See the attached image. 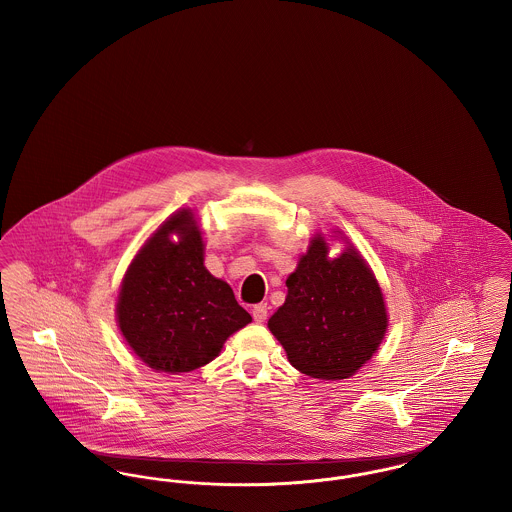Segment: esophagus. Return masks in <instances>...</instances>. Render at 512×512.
I'll return each instance as SVG.
<instances>
[{"instance_id":"esophagus-1","label":"esophagus","mask_w":512,"mask_h":512,"mask_svg":"<svg viewBox=\"0 0 512 512\" xmlns=\"http://www.w3.org/2000/svg\"><path fill=\"white\" fill-rule=\"evenodd\" d=\"M251 315H253V320H255V322H259V324H261V322H265L268 315L267 305H265V303L255 305V307H253V311H251Z\"/></svg>"}]
</instances>
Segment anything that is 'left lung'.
<instances>
[{"instance_id":"left-lung-1","label":"left lung","mask_w":512,"mask_h":512,"mask_svg":"<svg viewBox=\"0 0 512 512\" xmlns=\"http://www.w3.org/2000/svg\"><path fill=\"white\" fill-rule=\"evenodd\" d=\"M286 286V303L270 317L268 328L299 372L320 380L349 378L384 340V297L355 249L328 259V247L318 236Z\"/></svg>"}]
</instances>
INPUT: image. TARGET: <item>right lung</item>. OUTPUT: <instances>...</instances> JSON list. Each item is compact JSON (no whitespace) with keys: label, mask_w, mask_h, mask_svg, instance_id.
<instances>
[{"label":"right lung","mask_w":512,"mask_h":512,"mask_svg":"<svg viewBox=\"0 0 512 512\" xmlns=\"http://www.w3.org/2000/svg\"><path fill=\"white\" fill-rule=\"evenodd\" d=\"M171 233L179 234L172 243ZM117 320L147 366L190 372L251 322L232 288L203 267V242L188 211L172 215L147 242L122 282Z\"/></svg>","instance_id":"1"}]
</instances>
